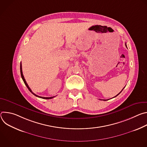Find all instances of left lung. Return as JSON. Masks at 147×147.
Listing matches in <instances>:
<instances>
[{"label": "left lung", "mask_w": 147, "mask_h": 147, "mask_svg": "<svg viewBox=\"0 0 147 147\" xmlns=\"http://www.w3.org/2000/svg\"><path fill=\"white\" fill-rule=\"evenodd\" d=\"M125 47H127V45H126V43H125ZM123 89H124V88H123ZM123 90H121V91H123ZM120 93H119V94H117V95H116V96H115V97H116V96H117V95H119V94H120ZM115 97H113V98H115Z\"/></svg>", "instance_id": "obj_1"}]
</instances>
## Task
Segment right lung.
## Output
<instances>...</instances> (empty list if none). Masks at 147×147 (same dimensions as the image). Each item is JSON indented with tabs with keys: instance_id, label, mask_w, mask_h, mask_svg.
Wrapping results in <instances>:
<instances>
[{
	"instance_id": "1",
	"label": "right lung",
	"mask_w": 147,
	"mask_h": 147,
	"mask_svg": "<svg viewBox=\"0 0 147 147\" xmlns=\"http://www.w3.org/2000/svg\"><path fill=\"white\" fill-rule=\"evenodd\" d=\"M20 73H21V76H22V79H23V81H24V84H26V87H27V88L29 90V91L33 94V95H34L35 96H37V97H39V98H42V99H52V98H54L55 96H52V97H42V96H38V95H36V94H35L34 93H33V92L31 91V88L29 87V86H28V84H27V82H26V80H25V78H24V76H23V71H22V63H20Z\"/></svg>"
}]
</instances>
